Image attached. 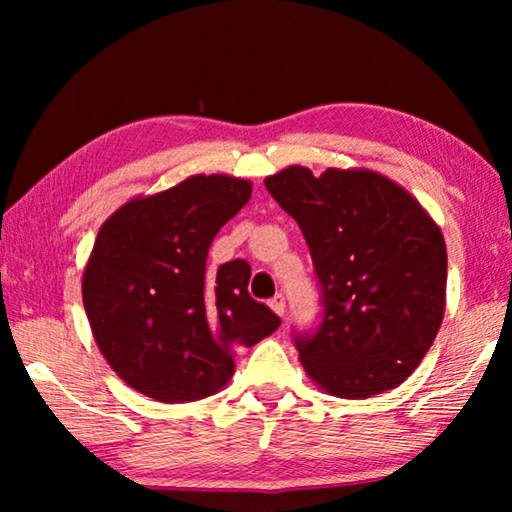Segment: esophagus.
I'll list each match as a JSON object with an SVG mask.
<instances>
[{
  "label": "esophagus",
  "instance_id": "34e87169",
  "mask_svg": "<svg viewBox=\"0 0 512 512\" xmlns=\"http://www.w3.org/2000/svg\"><path fill=\"white\" fill-rule=\"evenodd\" d=\"M268 305H271V309L275 311L277 316H284V309H287V298H284L282 293H277V296L268 300Z\"/></svg>",
  "mask_w": 512,
  "mask_h": 512
}]
</instances>
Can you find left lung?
<instances>
[{"instance_id":"8db88e82","label":"left lung","mask_w":512,"mask_h":512,"mask_svg":"<svg viewBox=\"0 0 512 512\" xmlns=\"http://www.w3.org/2000/svg\"><path fill=\"white\" fill-rule=\"evenodd\" d=\"M264 185L300 225L320 287L318 325L293 332L307 375L345 400L400 386L443 323L447 250L438 225L375 171L314 176L289 167Z\"/></svg>"}]
</instances>
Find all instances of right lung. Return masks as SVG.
Listing matches in <instances>:
<instances>
[{"instance_id":"1","label":"right lung","mask_w":512,"mask_h":512,"mask_svg":"<svg viewBox=\"0 0 512 512\" xmlns=\"http://www.w3.org/2000/svg\"><path fill=\"white\" fill-rule=\"evenodd\" d=\"M253 185L192 176L135 198L101 225L83 273V305L112 370L158 402H194L228 384L237 348L280 327L250 298L246 259L205 271L207 250Z\"/></svg>"}]
</instances>
